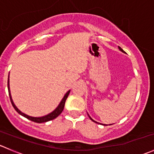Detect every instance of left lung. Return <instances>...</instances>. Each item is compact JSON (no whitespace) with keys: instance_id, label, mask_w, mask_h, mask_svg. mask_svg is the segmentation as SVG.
<instances>
[{"instance_id":"left-lung-1","label":"left lung","mask_w":154,"mask_h":154,"mask_svg":"<svg viewBox=\"0 0 154 154\" xmlns=\"http://www.w3.org/2000/svg\"><path fill=\"white\" fill-rule=\"evenodd\" d=\"M119 50H120V51H122V52H124V53H125V51H123V50H122V48H120V47H119ZM88 117H89V119H91V121H92V122H95V123L98 124V123H97V122H95V121H94V120H93V119H91V117H90V116H88Z\"/></svg>"}]
</instances>
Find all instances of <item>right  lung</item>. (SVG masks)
Instances as JSON below:
<instances>
[{"instance_id":"1","label":"right lung","mask_w":154,"mask_h":154,"mask_svg":"<svg viewBox=\"0 0 154 154\" xmlns=\"http://www.w3.org/2000/svg\"><path fill=\"white\" fill-rule=\"evenodd\" d=\"M9 77H10V74H9ZM10 80H8V83H7V86H8V91H9V95H10V100H11V103H12V106H13L14 109H15V110H16V112L18 113H19L20 115H21L22 116H24V117L27 118V119H29V120L32 121V122H35V123H44V122H49V121H51V120H54V119H56L57 117H58L59 116H60V114L62 113V112L63 111V109H64V106H65V103H66V99H67L68 94H69L70 93V90L68 91L67 93H66V94H65L64 97L63 98V100H62V101L60 102V103L59 104V106L57 107V109H56L54 111H53L52 112L50 113V114L47 115V116H43V117H39V118H35V117H31V116H27V115L24 114V113L21 112V111H20L19 109H18V108H17L16 106H15V105L14 104L13 101H12V97H11V94H10Z\"/></svg>"}]
</instances>
